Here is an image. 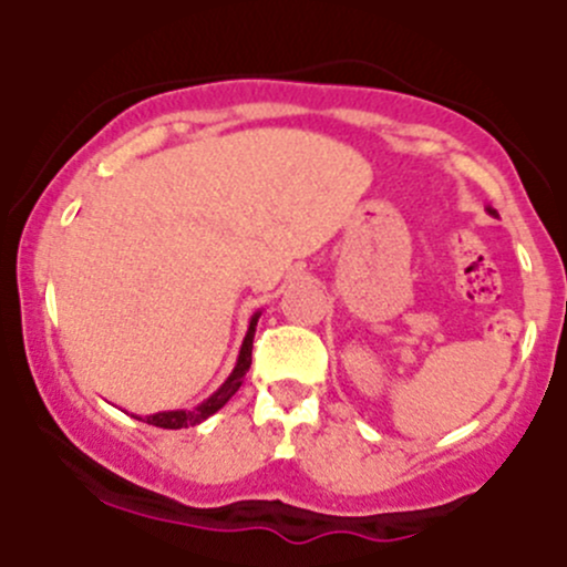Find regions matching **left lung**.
I'll use <instances>...</instances> for the list:
<instances>
[{
    "label": "left lung",
    "instance_id": "left-lung-1",
    "mask_svg": "<svg viewBox=\"0 0 567 567\" xmlns=\"http://www.w3.org/2000/svg\"><path fill=\"white\" fill-rule=\"evenodd\" d=\"M488 214H494V216H496V210H491V208H488Z\"/></svg>",
    "mask_w": 567,
    "mask_h": 567
}]
</instances>
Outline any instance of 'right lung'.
<instances>
[{
	"label": "right lung",
	"instance_id": "right-lung-1",
	"mask_svg": "<svg viewBox=\"0 0 567 567\" xmlns=\"http://www.w3.org/2000/svg\"><path fill=\"white\" fill-rule=\"evenodd\" d=\"M257 318H260V312H255V316H251L247 337H244V342H241V353H238L236 368H233V373L227 375V381L219 386V390L210 394L208 400H203V403H199L197 409H192V411H158V414L145 416L147 425L167 427V431H177V427L199 425V422L208 420L210 414H216V411H219L221 405H225L227 400H230L233 394L238 392V386L244 384V375H247V370H249V364H251V340H255ZM136 420H142V416H136Z\"/></svg>",
	"mask_w": 567,
	"mask_h": 567
}]
</instances>
